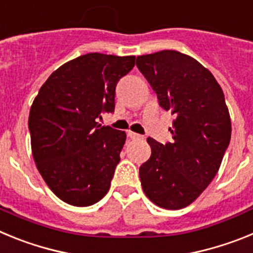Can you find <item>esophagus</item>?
<instances>
[{"mask_svg": "<svg viewBox=\"0 0 253 253\" xmlns=\"http://www.w3.org/2000/svg\"><path fill=\"white\" fill-rule=\"evenodd\" d=\"M128 137L130 138V139H134V140H137V139H143L142 135H139V134L137 133H134V131H128Z\"/></svg>", "mask_w": 253, "mask_h": 253, "instance_id": "1", "label": "esophagus"}]
</instances>
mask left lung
<instances>
[{
	"label": "left lung",
	"mask_w": 253,
	"mask_h": 253,
	"mask_svg": "<svg viewBox=\"0 0 253 253\" xmlns=\"http://www.w3.org/2000/svg\"><path fill=\"white\" fill-rule=\"evenodd\" d=\"M137 67L171 110L173 142L148 138L151 157L139 167L147 198L178 210L195 202L219 171L231 140L232 124L222 87L209 69L190 55L161 50L137 58Z\"/></svg>",
	"instance_id": "8db88e82"
}]
</instances>
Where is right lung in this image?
<instances>
[{
	"instance_id": "1",
	"label": "right lung",
	"mask_w": 253,
	"mask_h": 253,
	"mask_svg": "<svg viewBox=\"0 0 253 253\" xmlns=\"http://www.w3.org/2000/svg\"><path fill=\"white\" fill-rule=\"evenodd\" d=\"M134 55L88 53L51 73L29 115L31 152L49 189L73 207H90L110 189L126 134L96 119L115 109V87Z\"/></svg>"
}]
</instances>
